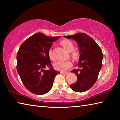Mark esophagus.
Here are the masks:
<instances>
[{"instance_id": "1", "label": "esophagus", "mask_w": 120, "mask_h": 120, "mask_svg": "<svg viewBox=\"0 0 120 120\" xmlns=\"http://www.w3.org/2000/svg\"><path fill=\"white\" fill-rule=\"evenodd\" d=\"M61 74L63 75H67L68 72H61Z\"/></svg>"}]
</instances>
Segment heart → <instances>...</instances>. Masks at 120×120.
<instances>
[{
    "label": "heart",
    "mask_w": 120,
    "mask_h": 120,
    "mask_svg": "<svg viewBox=\"0 0 120 120\" xmlns=\"http://www.w3.org/2000/svg\"><path fill=\"white\" fill-rule=\"evenodd\" d=\"M61 44L65 49L68 52H71V56L74 58L77 59L78 58L79 53L77 51L73 50L74 45L70 40H64L61 42ZM49 56L51 60H55V58L53 56L52 50L50 49L49 51ZM72 63L70 61H59L54 64V67L56 70L61 71H66L69 68L72 66Z\"/></svg>",
    "instance_id": "b5f03b06"
}]
</instances>
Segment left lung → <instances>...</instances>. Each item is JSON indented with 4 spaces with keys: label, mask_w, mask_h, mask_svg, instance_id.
<instances>
[{
    "label": "left lung",
    "mask_w": 120,
    "mask_h": 120,
    "mask_svg": "<svg viewBox=\"0 0 120 120\" xmlns=\"http://www.w3.org/2000/svg\"><path fill=\"white\" fill-rule=\"evenodd\" d=\"M64 37L75 40L79 51L77 64L79 68L71 71L76 75L77 80L70 87L75 92H86L92 87L97 79L102 66L103 53L96 42L86 34L80 32Z\"/></svg>",
    "instance_id": "1"
}]
</instances>
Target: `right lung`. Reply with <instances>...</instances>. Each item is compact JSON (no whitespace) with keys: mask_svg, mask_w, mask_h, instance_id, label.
<instances>
[{"mask_svg":"<svg viewBox=\"0 0 120 120\" xmlns=\"http://www.w3.org/2000/svg\"><path fill=\"white\" fill-rule=\"evenodd\" d=\"M60 36L50 37L37 33L25 40L17 54V70L24 86L33 94L41 95L52 88L56 76L60 73L52 68L49 51ZM46 67L50 69L46 71Z\"/></svg>","mask_w":120,"mask_h":120,"instance_id":"obj_1","label":"right lung"}]
</instances>
